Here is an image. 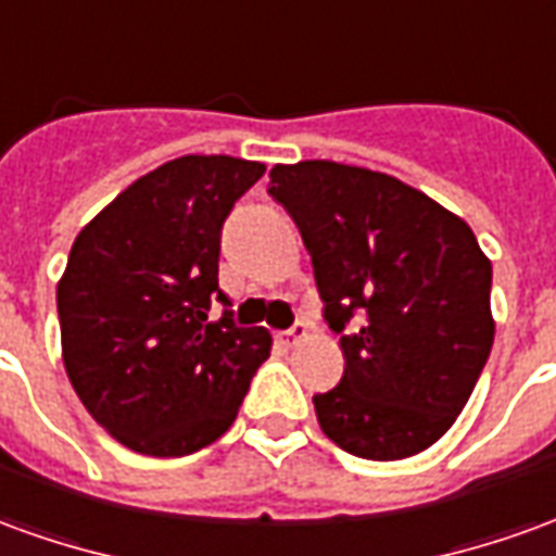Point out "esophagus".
<instances>
[{
  "label": "esophagus",
  "instance_id": "esophagus-1",
  "mask_svg": "<svg viewBox=\"0 0 556 556\" xmlns=\"http://www.w3.org/2000/svg\"><path fill=\"white\" fill-rule=\"evenodd\" d=\"M304 337H306V321H301V318L291 325L289 331H282V340H286V343H298V340H304Z\"/></svg>",
  "mask_w": 556,
  "mask_h": 556
}]
</instances>
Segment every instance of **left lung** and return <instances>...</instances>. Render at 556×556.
<instances>
[{"label": "left lung", "mask_w": 556, "mask_h": 556, "mask_svg": "<svg viewBox=\"0 0 556 556\" xmlns=\"http://www.w3.org/2000/svg\"><path fill=\"white\" fill-rule=\"evenodd\" d=\"M267 192L301 228L343 345L340 386L313 397L325 437L364 460L425 452L494 345L491 262L472 228L397 177L321 159L277 165Z\"/></svg>", "instance_id": "8db88e82"}]
</instances>
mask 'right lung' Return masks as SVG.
<instances>
[{"label":"right lung","instance_id":"obj_1","mask_svg":"<svg viewBox=\"0 0 556 556\" xmlns=\"http://www.w3.org/2000/svg\"><path fill=\"white\" fill-rule=\"evenodd\" d=\"M262 162L184 156L143 174L77 235L56 289L62 361L77 397L135 452L184 457L223 437L265 328L235 325L219 289L223 225ZM223 303L212 321L210 306Z\"/></svg>","mask_w":556,"mask_h":556}]
</instances>
